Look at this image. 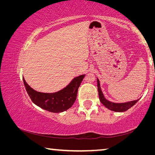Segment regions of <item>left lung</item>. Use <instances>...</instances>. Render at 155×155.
I'll return each instance as SVG.
<instances>
[{"label":"left lung","mask_w":155,"mask_h":155,"mask_svg":"<svg viewBox=\"0 0 155 155\" xmlns=\"http://www.w3.org/2000/svg\"><path fill=\"white\" fill-rule=\"evenodd\" d=\"M97 86H98V96L100 101H101V103L103 104L104 107H106L107 109L111 110L113 111H116V112H124L127 111L128 109H130V107H132L134 104L137 103V101L140 99L136 100L134 101H130L128 102V103H114L112 102H110L104 98L102 90L100 87V82L99 80L97 79Z\"/></svg>","instance_id":"8db88e82"}]
</instances>
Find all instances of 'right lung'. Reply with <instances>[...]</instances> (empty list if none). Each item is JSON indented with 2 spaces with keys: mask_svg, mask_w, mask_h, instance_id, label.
Masks as SVG:
<instances>
[{
  "mask_svg": "<svg viewBox=\"0 0 155 155\" xmlns=\"http://www.w3.org/2000/svg\"><path fill=\"white\" fill-rule=\"evenodd\" d=\"M85 74L74 78L66 87L55 93H41L33 90L23 78V81L33 103L52 113H61L70 108L77 99L78 89Z\"/></svg>",
  "mask_w": 155,
  "mask_h": 155,
  "instance_id": "add662e5",
  "label": "right lung"
}]
</instances>
